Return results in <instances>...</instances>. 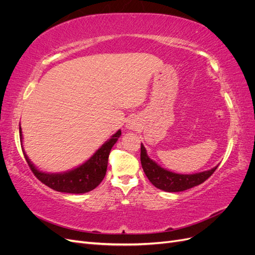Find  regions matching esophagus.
Listing matches in <instances>:
<instances>
[{
    "instance_id": "34e87169",
    "label": "esophagus",
    "mask_w": 255,
    "mask_h": 255,
    "mask_svg": "<svg viewBox=\"0 0 255 255\" xmlns=\"http://www.w3.org/2000/svg\"><path fill=\"white\" fill-rule=\"evenodd\" d=\"M128 128H130V129L135 128H136V122H135L134 120H129V121H128Z\"/></svg>"
}]
</instances>
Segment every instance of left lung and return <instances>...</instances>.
Wrapping results in <instances>:
<instances>
[{
    "label": "left lung",
    "instance_id": "1",
    "mask_svg": "<svg viewBox=\"0 0 255 255\" xmlns=\"http://www.w3.org/2000/svg\"><path fill=\"white\" fill-rule=\"evenodd\" d=\"M140 161L143 171L149 181L156 188L168 192H179L202 184L215 172L218 167L216 166L211 170L195 174H180L168 171L158 166L155 161L148 156L142 143L140 146Z\"/></svg>",
    "mask_w": 255,
    "mask_h": 255
}]
</instances>
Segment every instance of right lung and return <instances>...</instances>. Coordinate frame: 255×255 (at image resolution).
<instances>
[{
  "instance_id": "obj_1",
  "label": "right lung",
  "mask_w": 255,
  "mask_h": 255,
  "mask_svg": "<svg viewBox=\"0 0 255 255\" xmlns=\"http://www.w3.org/2000/svg\"><path fill=\"white\" fill-rule=\"evenodd\" d=\"M20 130V139L22 141V130ZM121 135V130L119 129L117 133L114 134L110 140H107L102 144L94 155H92L87 161L78 168L72 169L70 171L64 173H45L42 172L32 164L23 150V154L27 161V165L33 171L34 175L48 187L59 191L67 192V194H84L92 189H95L98 185L102 182L106 174L107 161H109V155L113 145L117 142L118 138ZM23 148V146H22Z\"/></svg>"
}]
</instances>
